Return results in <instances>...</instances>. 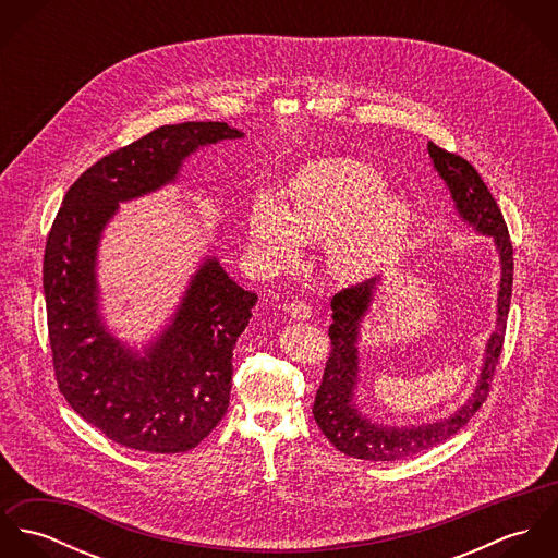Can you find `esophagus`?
<instances>
[{"mask_svg": "<svg viewBox=\"0 0 558 558\" xmlns=\"http://www.w3.org/2000/svg\"><path fill=\"white\" fill-rule=\"evenodd\" d=\"M286 312L290 314V318L294 319H310L314 316L312 305H307L305 301H292V303L286 307Z\"/></svg>", "mask_w": 558, "mask_h": 558, "instance_id": "1", "label": "esophagus"}]
</instances>
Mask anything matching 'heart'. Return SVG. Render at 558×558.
<instances>
[{
  "mask_svg": "<svg viewBox=\"0 0 558 558\" xmlns=\"http://www.w3.org/2000/svg\"><path fill=\"white\" fill-rule=\"evenodd\" d=\"M412 208L387 191V178L359 159H318L292 173L283 202L257 193L246 213V239L264 268L301 259L305 242L324 240L328 272L345 283L374 277L408 236Z\"/></svg>",
  "mask_w": 558,
  "mask_h": 558,
  "instance_id": "obj_1",
  "label": "heart"
}]
</instances>
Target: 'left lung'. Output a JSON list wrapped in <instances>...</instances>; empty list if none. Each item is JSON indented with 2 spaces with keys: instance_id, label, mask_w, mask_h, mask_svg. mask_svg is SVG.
<instances>
[{
  "instance_id": "left-lung-1",
  "label": "left lung",
  "mask_w": 558,
  "mask_h": 558,
  "mask_svg": "<svg viewBox=\"0 0 558 558\" xmlns=\"http://www.w3.org/2000/svg\"><path fill=\"white\" fill-rule=\"evenodd\" d=\"M434 169L445 180L451 199L456 204L458 217L471 226L477 234L494 240L498 262H500V286L496 299V328L485 343V356L478 374L477 387L451 416L421 423V425H383L372 421L356 405L359 387V339L361 324L372 310L376 299L380 277L365 283L341 290L332 296V324L328 328L330 356L324 367L314 416L324 436L345 456L369 462H396L414 453L427 451L453 434H458L481 408L489 393V383L500 356L507 314L511 303L513 286V246L502 219V213L481 180L477 169L462 157L451 155L436 144H427Z\"/></svg>"
}]
</instances>
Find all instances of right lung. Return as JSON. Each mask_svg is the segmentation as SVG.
I'll return each mask as SVG.
<instances>
[{
	"mask_svg": "<svg viewBox=\"0 0 558 558\" xmlns=\"http://www.w3.org/2000/svg\"><path fill=\"white\" fill-rule=\"evenodd\" d=\"M240 137L226 122L160 126L85 169L51 226L43 288L58 387L81 418L122 447L180 453L217 427L230 405L234 348L257 294L206 255L159 337L144 352L129 348L100 314L102 232L122 202L175 182L193 153Z\"/></svg>",
	"mask_w": 558,
	"mask_h": 558,
	"instance_id": "right-lung-1",
	"label": "right lung"
}]
</instances>
